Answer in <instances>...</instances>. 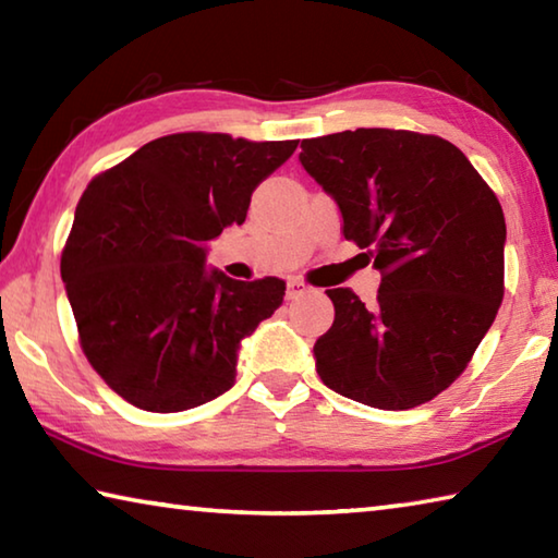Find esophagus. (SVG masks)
Wrapping results in <instances>:
<instances>
[{
    "mask_svg": "<svg viewBox=\"0 0 558 558\" xmlns=\"http://www.w3.org/2000/svg\"><path fill=\"white\" fill-rule=\"evenodd\" d=\"M302 292H307V286L302 280H298V278H290L288 280V290H286V298L288 300H295V298H300Z\"/></svg>",
    "mask_w": 558,
    "mask_h": 558,
    "instance_id": "34e87169",
    "label": "esophagus"
}]
</instances>
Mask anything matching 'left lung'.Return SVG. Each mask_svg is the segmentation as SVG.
Returning <instances> with one entry per match:
<instances>
[{"mask_svg": "<svg viewBox=\"0 0 558 558\" xmlns=\"http://www.w3.org/2000/svg\"><path fill=\"white\" fill-rule=\"evenodd\" d=\"M300 165L332 196L342 233L381 272L366 307L327 290L335 323L315 342L319 379L384 411L430 401L458 379L505 295V214L448 140L359 128L302 140Z\"/></svg>", "mask_w": 558, "mask_h": 558, "instance_id": "left-lung-1", "label": "left lung"}]
</instances>
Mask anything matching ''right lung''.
Returning a JSON list of instances; mask_svg holds the SVG:
<instances>
[{
  "label": "right lung",
  "mask_w": 558,
  "mask_h": 558,
  "mask_svg": "<svg viewBox=\"0 0 558 558\" xmlns=\"http://www.w3.org/2000/svg\"><path fill=\"white\" fill-rule=\"evenodd\" d=\"M295 147L179 132L83 192L61 278L83 352L132 405L186 411L233 386L241 342L282 305L286 282L206 268V243L245 221L251 194Z\"/></svg>",
  "instance_id": "1"
}]
</instances>
